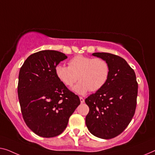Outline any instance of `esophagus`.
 I'll use <instances>...</instances> for the list:
<instances>
[{"mask_svg":"<svg viewBox=\"0 0 155 155\" xmlns=\"http://www.w3.org/2000/svg\"><path fill=\"white\" fill-rule=\"evenodd\" d=\"M79 99H80V101H81V104H83V103H84V101H85V100L84 98L82 97H79Z\"/></svg>","mask_w":155,"mask_h":155,"instance_id":"1","label":"esophagus"}]
</instances>
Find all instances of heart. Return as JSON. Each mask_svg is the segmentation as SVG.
<instances>
[{
	"mask_svg": "<svg viewBox=\"0 0 155 155\" xmlns=\"http://www.w3.org/2000/svg\"><path fill=\"white\" fill-rule=\"evenodd\" d=\"M56 77L67 87H71L77 79L80 80L73 91L84 94L87 91L96 92L107 82L110 66L107 61L100 58L78 55L68 62V67L58 64L54 68Z\"/></svg>",
	"mask_w": 155,
	"mask_h": 155,
	"instance_id": "b5f03b06",
	"label": "heart"
}]
</instances>
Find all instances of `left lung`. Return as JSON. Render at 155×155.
Listing matches in <instances>:
<instances>
[{
    "instance_id": "obj_1",
    "label": "left lung",
    "mask_w": 155,
    "mask_h": 155,
    "mask_svg": "<svg viewBox=\"0 0 155 155\" xmlns=\"http://www.w3.org/2000/svg\"><path fill=\"white\" fill-rule=\"evenodd\" d=\"M110 66L107 82L85 100L90 108L85 124L92 134L110 139L123 131L135 114L138 83L134 71L125 60L109 53H94Z\"/></svg>"
}]
</instances>
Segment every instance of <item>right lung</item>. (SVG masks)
Here are the masks:
<instances>
[{
    "instance_id": "obj_1",
    "label": "right lung",
    "mask_w": 155,
    "mask_h": 155,
    "mask_svg": "<svg viewBox=\"0 0 155 155\" xmlns=\"http://www.w3.org/2000/svg\"><path fill=\"white\" fill-rule=\"evenodd\" d=\"M66 58L57 51H40L28 56L20 69L17 91L23 118L41 137L61 134L81 103L55 76V67Z\"/></svg>"
}]
</instances>
